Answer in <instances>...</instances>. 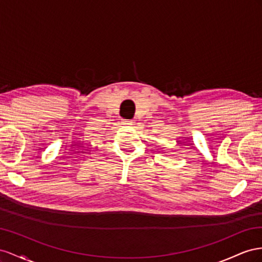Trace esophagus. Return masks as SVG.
Masks as SVG:
<instances>
[{
  "label": "esophagus",
  "mask_w": 262,
  "mask_h": 262,
  "mask_svg": "<svg viewBox=\"0 0 262 262\" xmlns=\"http://www.w3.org/2000/svg\"><path fill=\"white\" fill-rule=\"evenodd\" d=\"M124 125H133V121L132 119H123L122 122Z\"/></svg>",
  "instance_id": "1"
}]
</instances>
